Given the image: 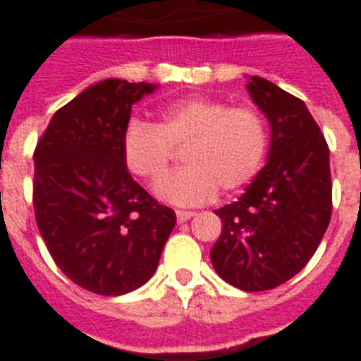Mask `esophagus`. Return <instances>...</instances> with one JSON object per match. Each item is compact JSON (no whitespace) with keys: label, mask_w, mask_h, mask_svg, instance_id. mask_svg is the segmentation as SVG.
<instances>
[{"label":"esophagus","mask_w":361,"mask_h":361,"mask_svg":"<svg viewBox=\"0 0 361 361\" xmlns=\"http://www.w3.org/2000/svg\"><path fill=\"white\" fill-rule=\"evenodd\" d=\"M177 221L178 223H184V221H188V219H192L193 216H195V212H193V210H177Z\"/></svg>","instance_id":"obj_1"}]
</instances>
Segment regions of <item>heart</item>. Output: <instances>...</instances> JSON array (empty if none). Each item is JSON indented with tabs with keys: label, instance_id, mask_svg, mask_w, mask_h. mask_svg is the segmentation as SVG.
I'll return each instance as SVG.
<instances>
[{
	"label": "heart",
	"instance_id": "1",
	"mask_svg": "<svg viewBox=\"0 0 361 361\" xmlns=\"http://www.w3.org/2000/svg\"><path fill=\"white\" fill-rule=\"evenodd\" d=\"M183 169L157 186L160 199L180 207L234 193L264 166L269 133L264 116L251 106H228L210 97H184L164 106L157 123L130 120L121 134L125 169L145 183L168 173L173 149H182Z\"/></svg>",
	"mask_w": 361,
	"mask_h": 361
}]
</instances>
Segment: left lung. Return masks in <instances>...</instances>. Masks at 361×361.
I'll list each match as a JSON object with an SVG mask.
<instances>
[{
  "label": "left lung",
  "instance_id": "1",
  "mask_svg": "<svg viewBox=\"0 0 361 361\" xmlns=\"http://www.w3.org/2000/svg\"><path fill=\"white\" fill-rule=\"evenodd\" d=\"M247 90L269 120V159L238 201L216 210L223 228L210 258L234 288L266 291L317 251L332 216V178L329 144L305 103L262 77Z\"/></svg>",
  "mask_w": 361,
  "mask_h": 361
}]
</instances>
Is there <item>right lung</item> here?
I'll return each instance as SVG.
<instances>
[{
    "label": "right lung",
    "instance_id": "obj_1",
    "mask_svg": "<svg viewBox=\"0 0 361 361\" xmlns=\"http://www.w3.org/2000/svg\"><path fill=\"white\" fill-rule=\"evenodd\" d=\"M157 86L101 80L59 109L35 149L32 204L59 269L97 295H123L153 276L175 212L125 169L130 106Z\"/></svg>",
    "mask_w": 361,
    "mask_h": 361
}]
</instances>
